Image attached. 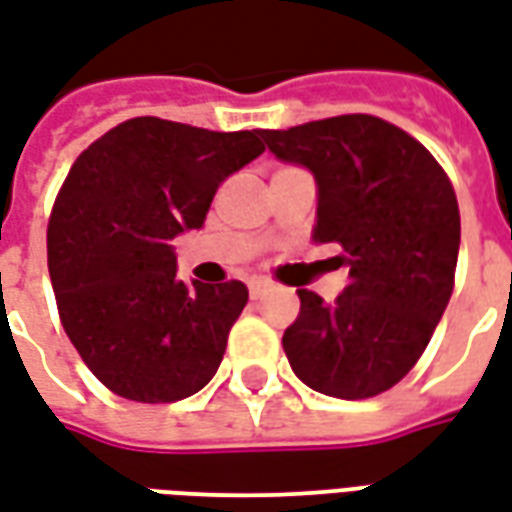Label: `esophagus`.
Segmentation results:
<instances>
[{
  "mask_svg": "<svg viewBox=\"0 0 512 512\" xmlns=\"http://www.w3.org/2000/svg\"><path fill=\"white\" fill-rule=\"evenodd\" d=\"M267 286H270V283L264 281V278H251V283H248V292H251L253 300H259L261 294L267 292Z\"/></svg>",
  "mask_w": 512,
  "mask_h": 512,
  "instance_id": "1",
  "label": "esophagus"
}]
</instances>
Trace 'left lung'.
Wrapping results in <instances>:
<instances>
[{
  "instance_id": "1",
  "label": "left lung",
  "mask_w": 512,
  "mask_h": 512,
  "mask_svg": "<svg viewBox=\"0 0 512 512\" xmlns=\"http://www.w3.org/2000/svg\"><path fill=\"white\" fill-rule=\"evenodd\" d=\"M281 160L319 185L316 242H338L349 286L335 302L297 289L283 333L292 371L311 390L374 398L423 357L455 286L461 215L445 169L406 130L371 114L261 130Z\"/></svg>"
}]
</instances>
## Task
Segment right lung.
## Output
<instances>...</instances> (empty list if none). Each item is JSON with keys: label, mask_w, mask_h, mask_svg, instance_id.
I'll return each mask as SVG.
<instances>
[{"label": "right lung", "mask_w": 512, "mask_h": 512, "mask_svg": "<svg viewBox=\"0 0 512 512\" xmlns=\"http://www.w3.org/2000/svg\"><path fill=\"white\" fill-rule=\"evenodd\" d=\"M259 136L136 117L67 171L48 275L67 338L111 393L174 404L218 371L248 286L179 281L171 240L204 226L220 182L264 152Z\"/></svg>", "instance_id": "add662e5"}]
</instances>
